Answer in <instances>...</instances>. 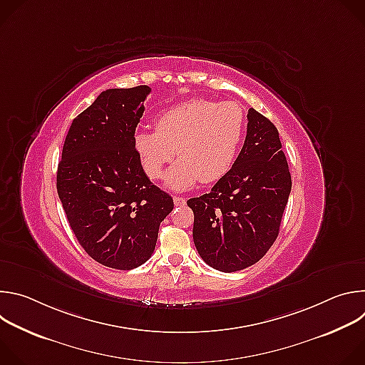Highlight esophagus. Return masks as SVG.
I'll list each match as a JSON object with an SVG mask.
<instances>
[{"label": "esophagus", "mask_w": 365, "mask_h": 365, "mask_svg": "<svg viewBox=\"0 0 365 365\" xmlns=\"http://www.w3.org/2000/svg\"><path fill=\"white\" fill-rule=\"evenodd\" d=\"M173 202L176 206H183L186 203V199L182 196H173Z\"/></svg>", "instance_id": "1"}]
</instances>
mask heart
<instances>
[{
    "label": "heart",
    "instance_id": "b5f03b06",
    "mask_svg": "<svg viewBox=\"0 0 365 365\" xmlns=\"http://www.w3.org/2000/svg\"><path fill=\"white\" fill-rule=\"evenodd\" d=\"M245 130L247 115L238 102L196 98L160 111L154 130L134 133L133 145L150 179H160L178 154L166 186L186 190L199 180L217 182L232 169Z\"/></svg>",
    "mask_w": 365,
    "mask_h": 365
}]
</instances>
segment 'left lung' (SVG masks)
Returning <instances> with one entry per match:
<instances>
[{
    "mask_svg": "<svg viewBox=\"0 0 365 365\" xmlns=\"http://www.w3.org/2000/svg\"><path fill=\"white\" fill-rule=\"evenodd\" d=\"M244 145L210 193L190 197L193 242L203 262L224 273L255 264L276 241L292 178L274 124L248 110Z\"/></svg>",
    "mask_w": 365,
    "mask_h": 365,
    "instance_id": "8db88e82",
    "label": "left lung"
}]
</instances>
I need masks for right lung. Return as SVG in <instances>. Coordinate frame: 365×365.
Instances as JSON below:
<instances>
[{"label": "right lung", "instance_id": "1", "mask_svg": "<svg viewBox=\"0 0 365 365\" xmlns=\"http://www.w3.org/2000/svg\"><path fill=\"white\" fill-rule=\"evenodd\" d=\"M147 85L99 93L68 131L56 186L69 225L95 262L131 270L151 257L173 199L141 168L133 135Z\"/></svg>", "mask_w": 365, "mask_h": 365}]
</instances>
